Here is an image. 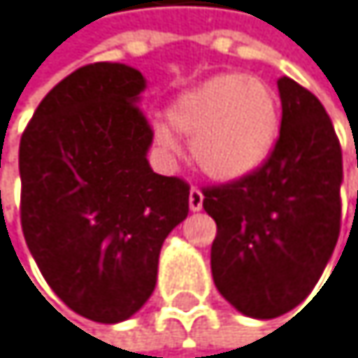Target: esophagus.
<instances>
[{"label": "esophagus", "instance_id": "esophagus-1", "mask_svg": "<svg viewBox=\"0 0 358 358\" xmlns=\"http://www.w3.org/2000/svg\"><path fill=\"white\" fill-rule=\"evenodd\" d=\"M189 208H191L193 212H199V210L203 208V193H201L197 187H193L191 193H189Z\"/></svg>", "mask_w": 358, "mask_h": 358}]
</instances>
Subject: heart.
Segmentation results:
<instances>
[{
    "label": "heart",
    "mask_w": 358,
    "mask_h": 358,
    "mask_svg": "<svg viewBox=\"0 0 358 358\" xmlns=\"http://www.w3.org/2000/svg\"><path fill=\"white\" fill-rule=\"evenodd\" d=\"M173 131L191 138L197 167L220 182L257 171L271 155L280 134L275 91L261 78L216 73L178 95L167 110ZM159 146L178 155V142L165 124L155 127Z\"/></svg>",
    "instance_id": "1"
}]
</instances>
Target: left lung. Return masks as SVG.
I'll return each mask as SVG.
<instances>
[{"instance_id":"obj_1","label":"left lung","mask_w":358,"mask_h":358,"mask_svg":"<svg viewBox=\"0 0 358 358\" xmlns=\"http://www.w3.org/2000/svg\"><path fill=\"white\" fill-rule=\"evenodd\" d=\"M280 136L267 161L240 180L206 187L216 220L212 275L218 293L250 318L297 308L322 275L340 236L342 148L322 103L278 80Z\"/></svg>"}]
</instances>
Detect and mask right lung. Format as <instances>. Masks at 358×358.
Listing matches in <instances>:
<instances>
[{
    "label": "right lung",
    "mask_w": 358,
    "mask_h": 358,
    "mask_svg": "<svg viewBox=\"0 0 358 358\" xmlns=\"http://www.w3.org/2000/svg\"><path fill=\"white\" fill-rule=\"evenodd\" d=\"M144 76L124 63L71 71L20 138V224L59 299L95 322L134 316L157 285L159 252L189 214V185L155 173Z\"/></svg>",
    "instance_id": "right-lung-1"
}]
</instances>
